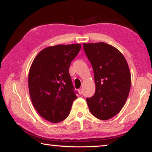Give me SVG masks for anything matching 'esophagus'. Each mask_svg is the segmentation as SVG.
<instances>
[{"label":"esophagus","mask_w":152,"mask_h":152,"mask_svg":"<svg viewBox=\"0 0 152 152\" xmlns=\"http://www.w3.org/2000/svg\"><path fill=\"white\" fill-rule=\"evenodd\" d=\"M78 92H79L80 94H82V93H83V91H82V88L78 89Z\"/></svg>","instance_id":"obj_1"}]
</instances>
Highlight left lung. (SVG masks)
Segmentation results:
<instances>
[{
	"label": "left lung",
	"instance_id": "1",
	"mask_svg": "<svg viewBox=\"0 0 152 152\" xmlns=\"http://www.w3.org/2000/svg\"><path fill=\"white\" fill-rule=\"evenodd\" d=\"M94 71L96 91L86 102L97 119L108 120L124 106L130 91L131 73L124 56L117 48L104 42L83 43Z\"/></svg>",
	"mask_w": 152,
	"mask_h": 152
}]
</instances>
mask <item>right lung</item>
Returning a JSON list of instances; mask_svg holds the SVG:
<instances>
[{"instance_id":"obj_1","label":"right lung","mask_w":152,"mask_h":152,"mask_svg":"<svg viewBox=\"0 0 152 152\" xmlns=\"http://www.w3.org/2000/svg\"><path fill=\"white\" fill-rule=\"evenodd\" d=\"M81 49L80 44L57 45L43 49L31 66L28 85L35 109L51 123L68 116L77 99L69 68Z\"/></svg>"}]
</instances>
